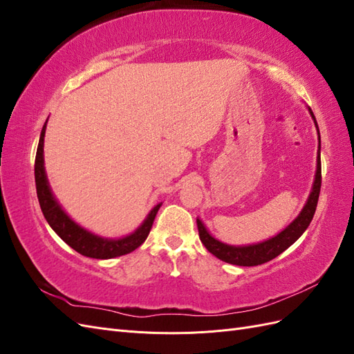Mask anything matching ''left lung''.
<instances>
[{
    "label": "left lung",
    "mask_w": 354,
    "mask_h": 354,
    "mask_svg": "<svg viewBox=\"0 0 354 354\" xmlns=\"http://www.w3.org/2000/svg\"><path fill=\"white\" fill-rule=\"evenodd\" d=\"M310 115H312L315 125L317 128L316 118L312 112V109L308 108ZM317 134H319V128H317ZM317 168H316V176H315V183L312 187V192H310V196L306 202L304 208L301 212L298 214V217L289 224L286 229H283L279 234H276L274 238L267 239L260 243H254V245H246V246H233L223 243L218 239L211 236V233L207 230V227L203 226V223L196 218L198 224V230H199V238L201 242L205 245V248L212 254L216 255L217 259L221 261H226L230 264H236V266H259L263 263L270 261L276 259L277 255L282 254L285 250H288L301 234L306 232L308 227L310 221L313 220L315 211L317 207V199L320 194V185H322V167H320V134H319V152H317Z\"/></svg>",
    "instance_id": "8db88e82"
}]
</instances>
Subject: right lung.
I'll list each match as a JSON object with an SVG mask.
<instances>
[{
  "mask_svg": "<svg viewBox=\"0 0 354 354\" xmlns=\"http://www.w3.org/2000/svg\"><path fill=\"white\" fill-rule=\"evenodd\" d=\"M46 127H47V122L41 130L39 143H38L37 156H35V185H37V196L39 201L41 211L44 214L50 227L55 230L59 236L71 246V248H73L81 255L90 257V259L108 260V259H115V257L125 255L128 252H133L134 250H137L149 236V232L152 229L156 212L162 203H158V205L149 212V216L142 223V226L125 238L104 239L97 236V234H93L91 232L85 230L62 209V207L59 205V202L56 201L55 195H53V192L48 186V180H47L46 168H44Z\"/></svg>",
  "mask_w": 354,
  "mask_h": 354,
  "instance_id": "obj_1",
  "label": "right lung"
}]
</instances>
